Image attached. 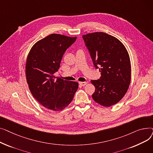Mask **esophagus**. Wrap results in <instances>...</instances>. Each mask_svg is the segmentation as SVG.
I'll use <instances>...</instances> for the list:
<instances>
[{"mask_svg": "<svg viewBox=\"0 0 153 153\" xmlns=\"http://www.w3.org/2000/svg\"><path fill=\"white\" fill-rule=\"evenodd\" d=\"M79 84L81 86H84L87 84V82H79Z\"/></svg>", "mask_w": 153, "mask_h": 153, "instance_id": "obj_1", "label": "esophagus"}]
</instances>
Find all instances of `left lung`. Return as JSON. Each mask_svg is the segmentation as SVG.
<instances>
[{"instance_id":"8db88e82","label":"left lung","mask_w":153,"mask_h":153,"mask_svg":"<svg viewBox=\"0 0 153 153\" xmlns=\"http://www.w3.org/2000/svg\"><path fill=\"white\" fill-rule=\"evenodd\" d=\"M94 66L99 69V79L91 80L95 91V102L104 107L118 103L125 95L131 81L129 54L122 43L103 32L82 36Z\"/></svg>"}]
</instances>
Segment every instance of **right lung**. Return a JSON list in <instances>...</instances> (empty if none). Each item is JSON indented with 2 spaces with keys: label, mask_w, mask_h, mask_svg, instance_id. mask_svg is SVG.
Wrapping results in <instances>:
<instances>
[{
  "label": "right lung",
  "mask_w": 153,
  "mask_h": 153,
  "mask_svg": "<svg viewBox=\"0 0 153 153\" xmlns=\"http://www.w3.org/2000/svg\"><path fill=\"white\" fill-rule=\"evenodd\" d=\"M77 37L51 34L36 42L28 54L26 77L34 98L45 108L60 111L68 106L77 90L78 83L54 76L63 54Z\"/></svg>",
  "instance_id": "1"
}]
</instances>
